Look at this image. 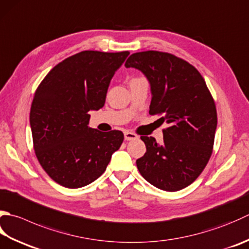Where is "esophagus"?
Instances as JSON below:
<instances>
[{
    "mask_svg": "<svg viewBox=\"0 0 249 249\" xmlns=\"http://www.w3.org/2000/svg\"><path fill=\"white\" fill-rule=\"evenodd\" d=\"M124 138H125V140H127V141L136 140V139H138V136L134 134V133H131V131H125Z\"/></svg>",
    "mask_w": 249,
    "mask_h": 249,
    "instance_id": "34e87169",
    "label": "esophagus"
}]
</instances>
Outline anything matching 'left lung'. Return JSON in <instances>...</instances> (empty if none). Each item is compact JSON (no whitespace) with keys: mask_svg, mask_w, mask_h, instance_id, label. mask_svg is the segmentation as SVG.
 <instances>
[{"mask_svg":"<svg viewBox=\"0 0 249 249\" xmlns=\"http://www.w3.org/2000/svg\"><path fill=\"white\" fill-rule=\"evenodd\" d=\"M144 73L151 84V115L168 127L163 141L141 136L147 151L136 160L139 173L152 186L168 192L190 186L212 157L217 128L215 100L196 67L173 53H135L125 62Z\"/></svg>","mask_w":249,"mask_h":249,"instance_id":"1","label":"left lung"}]
</instances>
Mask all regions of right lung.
<instances>
[{
  "label": "right lung",
  "instance_id": "1",
  "mask_svg": "<svg viewBox=\"0 0 249 249\" xmlns=\"http://www.w3.org/2000/svg\"><path fill=\"white\" fill-rule=\"evenodd\" d=\"M128 52L84 51L47 73L34 92L30 110L33 149L53 181L76 189L99 178L124 140L121 130L89 127L90 110L106 101L112 76Z\"/></svg>",
  "mask_w": 249,
  "mask_h": 249
}]
</instances>
